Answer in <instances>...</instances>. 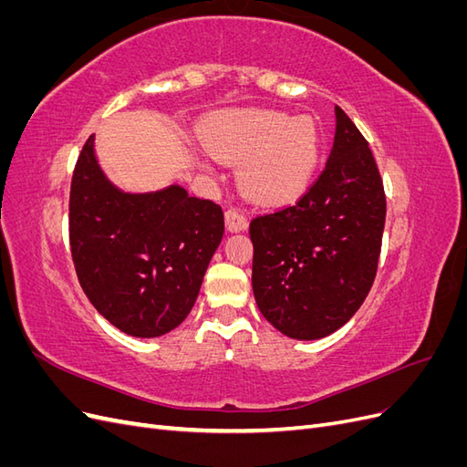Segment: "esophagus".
<instances>
[{"mask_svg":"<svg viewBox=\"0 0 467 467\" xmlns=\"http://www.w3.org/2000/svg\"><path fill=\"white\" fill-rule=\"evenodd\" d=\"M245 228H247V218L244 216V212H239L235 208L225 210V230L242 232Z\"/></svg>","mask_w":467,"mask_h":467,"instance_id":"obj_1","label":"esophagus"}]
</instances>
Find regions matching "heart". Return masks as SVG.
Returning <instances> with one entry per match:
<instances>
[{"label": "heart", "mask_w": 467, "mask_h": 467, "mask_svg": "<svg viewBox=\"0 0 467 467\" xmlns=\"http://www.w3.org/2000/svg\"><path fill=\"white\" fill-rule=\"evenodd\" d=\"M204 146L223 161H242L239 185L259 204L298 199L312 182L321 158L314 119L276 110L225 112L204 124Z\"/></svg>", "instance_id": "heart-1"}]
</instances>
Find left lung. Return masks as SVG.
<instances>
[{
	"mask_svg": "<svg viewBox=\"0 0 467 467\" xmlns=\"http://www.w3.org/2000/svg\"><path fill=\"white\" fill-rule=\"evenodd\" d=\"M323 171L292 206L251 220L253 292L266 321L321 338L357 314L378 271L386 192L372 150L341 107Z\"/></svg>",
	"mask_w": 467,
	"mask_h": 467,
	"instance_id": "left-lung-1",
	"label": "left lung"
}]
</instances>
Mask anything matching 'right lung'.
I'll return each mask as SVG.
<instances>
[{"mask_svg":"<svg viewBox=\"0 0 467 467\" xmlns=\"http://www.w3.org/2000/svg\"><path fill=\"white\" fill-rule=\"evenodd\" d=\"M223 235L220 204L182 187L126 194L83 144L69 189V247L79 285L107 321L158 337L189 316Z\"/></svg>","mask_w":467,"mask_h":467,"instance_id":"obj_1","label":"right lung"}]
</instances>
